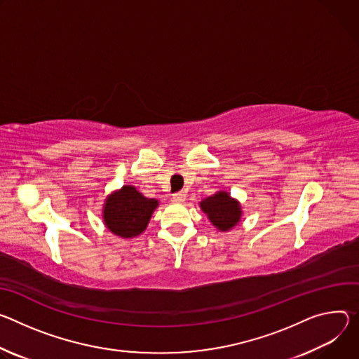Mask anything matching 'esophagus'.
Wrapping results in <instances>:
<instances>
[{"label": "esophagus", "mask_w": 359, "mask_h": 359, "mask_svg": "<svg viewBox=\"0 0 359 359\" xmlns=\"http://www.w3.org/2000/svg\"><path fill=\"white\" fill-rule=\"evenodd\" d=\"M185 200H187V195H185L184 192H177V194L172 195V201H174V203L182 204Z\"/></svg>", "instance_id": "1"}]
</instances>
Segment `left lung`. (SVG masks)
I'll list each match as a JSON object with an SVG mask.
<instances>
[{
	"mask_svg": "<svg viewBox=\"0 0 359 359\" xmlns=\"http://www.w3.org/2000/svg\"><path fill=\"white\" fill-rule=\"evenodd\" d=\"M200 208L219 232L231 231L241 222L243 218V207L240 201L232 198L225 189L204 198L200 203Z\"/></svg>",
	"mask_w": 359,
	"mask_h": 359,
	"instance_id": "obj_1",
	"label": "left lung"
}]
</instances>
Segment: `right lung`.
<instances>
[{
  "label": "right lung",
  "mask_w": 359,
  "mask_h": 359,
  "mask_svg": "<svg viewBox=\"0 0 359 359\" xmlns=\"http://www.w3.org/2000/svg\"><path fill=\"white\" fill-rule=\"evenodd\" d=\"M159 201L147 198L133 185H123L112 191L102 204V221L109 232L131 240L141 235L158 208Z\"/></svg>",
  "instance_id": "add662e5"
}]
</instances>
